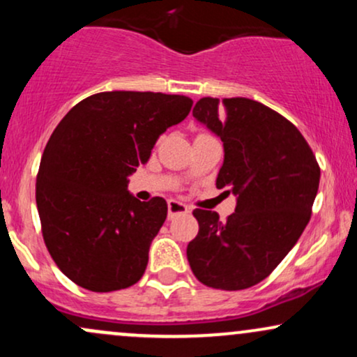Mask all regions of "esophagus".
I'll return each mask as SVG.
<instances>
[{
    "instance_id": "34e87169",
    "label": "esophagus",
    "mask_w": 357,
    "mask_h": 357,
    "mask_svg": "<svg viewBox=\"0 0 357 357\" xmlns=\"http://www.w3.org/2000/svg\"><path fill=\"white\" fill-rule=\"evenodd\" d=\"M188 213H191V208L186 206L184 203L176 202V199L167 202V215H169V218H173L176 215H188Z\"/></svg>"
}]
</instances>
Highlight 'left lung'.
<instances>
[{
	"mask_svg": "<svg viewBox=\"0 0 357 357\" xmlns=\"http://www.w3.org/2000/svg\"><path fill=\"white\" fill-rule=\"evenodd\" d=\"M192 116L223 142L216 188L236 196L235 213L195 210L199 231L188 261L199 282L241 290L267 278L294 248L312 213L321 167L298 129L260 102H196Z\"/></svg>",
	"mask_w": 357,
	"mask_h": 357,
	"instance_id": "1",
	"label": "left lung"
}]
</instances>
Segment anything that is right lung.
<instances>
[{"instance_id":"right-lung-1","label":"right lung","mask_w":357,"mask_h":357,"mask_svg":"<svg viewBox=\"0 0 357 357\" xmlns=\"http://www.w3.org/2000/svg\"><path fill=\"white\" fill-rule=\"evenodd\" d=\"M191 105L190 97L161 92H100L53 130L36 176V208L53 261L77 285L112 292L144 275L167 203L139 202L127 176L149 161L159 136Z\"/></svg>"}]
</instances>
